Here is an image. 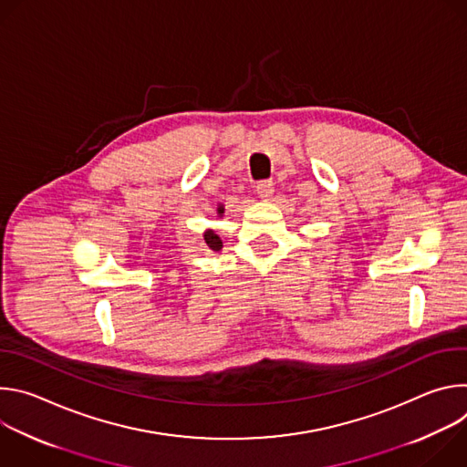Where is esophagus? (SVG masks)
<instances>
[{
  "mask_svg": "<svg viewBox=\"0 0 467 467\" xmlns=\"http://www.w3.org/2000/svg\"><path fill=\"white\" fill-rule=\"evenodd\" d=\"M275 192V184L272 181H260L256 184V193L262 197V199H270Z\"/></svg>",
  "mask_w": 467,
  "mask_h": 467,
  "instance_id": "esophagus-1",
  "label": "esophagus"
}]
</instances>
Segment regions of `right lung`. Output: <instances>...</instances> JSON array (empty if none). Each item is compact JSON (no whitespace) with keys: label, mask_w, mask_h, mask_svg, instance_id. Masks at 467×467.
Masks as SVG:
<instances>
[{"label":"right lung","mask_w":467,"mask_h":467,"mask_svg":"<svg viewBox=\"0 0 467 467\" xmlns=\"http://www.w3.org/2000/svg\"><path fill=\"white\" fill-rule=\"evenodd\" d=\"M216 213H218V218H223V213H225V205L218 203V209H216ZM203 240H205L207 247H211L213 251H220V249L223 247V242L220 240V236H218V234H216L213 229H205V233H203Z\"/></svg>","instance_id":"add662e5"}]
</instances>
